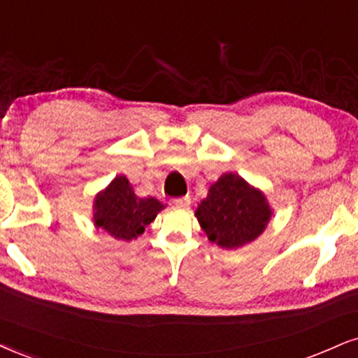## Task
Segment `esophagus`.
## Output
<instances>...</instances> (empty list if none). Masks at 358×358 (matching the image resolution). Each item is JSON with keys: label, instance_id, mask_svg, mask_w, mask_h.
Wrapping results in <instances>:
<instances>
[{"label": "esophagus", "instance_id": "34e87169", "mask_svg": "<svg viewBox=\"0 0 358 358\" xmlns=\"http://www.w3.org/2000/svg\"><path fill=\"white\" fill-rule=\"evenodd\" d=\"M171 204H174V206H180V207H186V206L191 204V197H189V196L176 197V199H171Z\"/></svg>", "mask_w": 358, "mask_h": 358}]
</instances>
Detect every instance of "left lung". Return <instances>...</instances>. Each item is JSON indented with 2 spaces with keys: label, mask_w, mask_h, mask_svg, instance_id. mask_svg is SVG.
I'll return each mask as SVG.
<instances>
[{
  "label": "left lung",
  "mask_w": 358,
  "mask_h": 358,
  "mask_svg": "<svg viewBox=\"0 0 358 358\" xmlns=\"http://www.w3.org/2000/svg\"><path fill=\"white\" fill-rule=\"evenodd\" d=\"M197 220L210 242L236 249L252 242L266 229L271 209L266 197L241 176H220L196 210Z\"/></svg>",
  "instance_id": "left-lung-1"
}]
</instances>
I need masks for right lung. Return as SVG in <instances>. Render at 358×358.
I'll return each mask as SVG.
<instances>
[{
	"instance_id": "1",
	"label": "right lung",
	"mask_w": 358,
	"mask_h": 358,
	"mask_svg": "<svg viewBox=\"0 0 358 358\" xmlns=\"http://www.w3.org/2000/svg\"><path fill=\"white\" fill-rule=\"evenodd\" d=\"M164 207L154 197H138L129 180L119 176L94 201V224L114 239L131 241L144 232Z\"/></svg>"
}]
</instances>
